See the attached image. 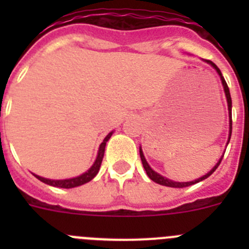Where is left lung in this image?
I'll list each match as a JSON object with an SVG mask.
<instances>
[{
	"instance_id": "obj_1",
	"label": "left lung",
	"mask_w": 249,
	"mask_h": 249,
	"mask_svg": "<svg viewBox=\"0 0 249 249\" xmlns=\"http://www.w3.org/2000/svg\"><path fill=\"white\" fill-rule=\"evenodd\" d=\"M207 63H210L211 66H212L213 68H214L215 71H217V73L219 74V77H221V81H222V85H223V89H224V93H226V98H227V103H228V112H230V136H228V142H230L231 140V135H232V98H231V93H230V89H228L227 83H226V81H224L223 76H222L221 71H219V68L217 67V66L214 65V63L212 62V61H208V59H206ZM227 142V144H228ZM140 156H141V160H142V164H143V168L146 169V173L147 176H148L149 178H151L152 181L156 182V183L158 184H162V186H167V187H173V188H183V187H188V186H192V184L195 183H198V182L203 181V179H206V178L210 177L211 175H212L213 172H214L215 169H217V167L219 166V163H221L222 158H223V156L221 157V160L217 162V164H215L214 167H213L212 169H211L210 172L207 173V175H204L203 177L198 178V179H195V181H191V182H175V181H171V179H168V178L163 177V176L158 175L157 172H155L153 169L149 167V164L147 163L146 158H144L143 156V152H142V148L140 147Z\"/></svg>"
}]
</instances>
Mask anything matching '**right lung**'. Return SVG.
Returning a JSON list of instances; mask_svg holds the SVG:
<instances>
[{"label":"right lung","mask_w":249,"mask_h":249,"mask_svg":"<svg viewBox=\"0 0 249 249\" xmlns=\"http://www.w3.org/2000/svg\"><path fill=\"white\" fill-rule=\"evenodd\" d=\"M112 133L113 131L109 132L108 135L106 136V138L103 140L102 143L100 144V149H98V155L96 160H94L93 166L85 172L83 175L78 176V177H74V178H68V179H47V178H43V177H39V176L35 175V177L38 178L39 181L43 182L46 184H50V186H53V187H59V188H73V187H78V186H82V184L87 183L89 182L91 179H93L96 177V175L100 171V167L101 163H102V160H103V155H105V148H106V143H107V141L111 138Z\"/></svg>","instance_id":"1"}]
</instances>
